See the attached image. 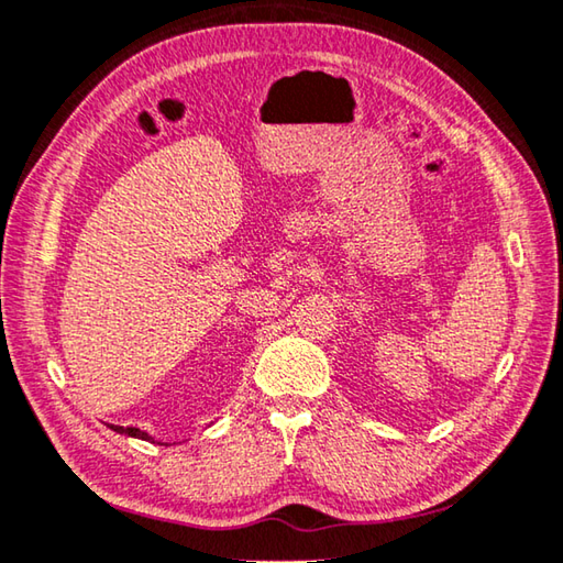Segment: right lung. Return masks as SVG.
I'll list each match as a JSON object with an SVG mask.
<instances>
[{
  "instance_id": "1",
  "label": "right lung",
  "mask_w": 563,
  "mask_h": 563,
  "mask_svg": "<svg viewBox=\"0 0 563 563\" xmlns=\"http://www.w3.org/2000/svg\"><path fill=\"white\" fill-rule=\"evenodd\" d=\"M112 429L114 431H119V434H126V437H134V439H144V441H152V437L146 434V431H142V429H136V427H114L112 423Z\"/></svg>"
}]
</instances>
